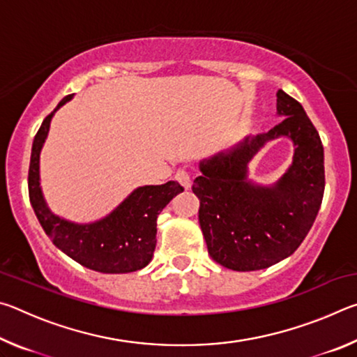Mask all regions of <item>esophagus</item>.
<instances>
[{
    "instance_id": "34e87169",
    "label": "esophagus",
    "mask_w": 357,
    "mask_h": 357,
    "mask_svg": "<svg viewBox=\"0 0 357 357\" xmlns=\"http://www.w3.org/2000/svg\"><path fill=\"white\" fill-rule=\"evenodd\" d=\"M174 178H176V179L179 181L181 185H183L184 189H190V185H192V178H190L189 172L184 170V168H181V170H178V172H176V174H174Z\"/></svg>"
}]
</instances>
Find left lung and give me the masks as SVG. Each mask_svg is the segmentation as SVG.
Wrapping results in <instances>:
<instances>
[{"label":"left lung","mask_w":357,"mask_h":357,"mask_svg":"<svg viewBox=\"0 0 357 357\" xmlns=\"http://www.w3.org/2000/svg\"><path fill=\"white\" fill-rule=\"evenodd\" d=\"M283 118L266 134L249 135L200 160L192 190L211 258L233 271H258L288 258L307 236L324 193V151L298 100L277 91ZM289 137L294 160L273 185L250 178L248 164L269 141Z\"/></svg>","instance_id":"left-lung-1"}]
</instances>
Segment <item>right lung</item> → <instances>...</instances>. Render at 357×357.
<instances>
[{
    "mask_svg": "<svg viewBox=\"0 0 357 357\" xmlns=\"http://www.w3.org/2000/svg\"><path fill=\"white\" fill-rule=\"evenodd\" d=\"M72 98L74 94L59 102L34 137L28 173L29 202L47 236L74 261L104 274L134 273L153 259L157 215L184 187L178 181L140 185L107 215L93 222H74L53 213L40 185V153L53 116Z\"/></svg>",
    "mask_w": 357,
    "mask_h": 357,
    "instance_id": "1",
    "label": "right lung"
}]
</instances>
